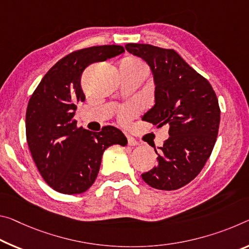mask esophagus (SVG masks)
Segmentation results:
<instances>
[{
	"label": "esophagus",
	"mask_w": 249,
	"mask_h": 249,
	"mask_svg": "<svg viewBox=\"0 0 249 249\" xmlns=\"http://www.w3.org/2000/svg\"><path fill=\"white\" fill-rule=\"evenodd\" d=\"M127 143H128L129 146H137V145L140 144L139 142L135 141V140L133 139V137H129V136H127Z\"/></svg>",
	"instance_id": "esophagus-1"
}]
</instances>
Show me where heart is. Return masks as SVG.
Masks as SVG:
<instances>
[{"label":"heart","instance_id":"heart-1","mask_svg":"<svg viewBox=\"0 0 249 249\" xmlns=\"http://www.w3.org/2000/svg\"><path fill=\"white\" fill-rule=\"evenodd\" d=\"M121 70L123 71H134V72H142L145 75L147 74V65L145 63L136 57H126L121 62ZM134 112H135V107L134 106H128V107L123 108L120 112V120L122 122H126L131 117Z\"/></svg>","mask_w":249,"mask_h":249}]
</instances>
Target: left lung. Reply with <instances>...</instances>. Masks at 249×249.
Returning a JSON list of instances; mask_svg holds the SVG:
<instances>
[{"mask_svg":"<svg viewBox=\"0 0 249 249\" xmlns=\"http://www.w3.org/2000/svg\"><path fill=\"white\" fill-rule=\"evenodd\" d=\"M125 49L143 58L154 75L155 105L143 118L169 126V137L155 151L157 166L142 178L156 189L175 191L194 179L210 159L219 128L218 100L210 82L174 50L136 43Z\"/></svg>","mask_w":249,"mask_h":249,"instance_id":"8db88e82","label":"left lung"}]
</instances>
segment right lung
Wrapping results in <instances>:
<instances>
[{"mask_svg": "<svg viewBox=\"0 0 249 249\" xmlns=\"http://www.w3.org/2000/svg\"><path fill=\"white\" fill-rule=\"evenodd\" d=\"M124 52L121 45L74 51L51 68L31 96L25 117L27 145L39 174L54 191L68 195L88 191L96 179L105 149L127 144L114 126L95 133L78 127L74 120L76 104L85 101L83 71Z\"/></svg>", "mask_w": 249, "mask_h": 249, "instance_id": "1", "label": "right lung"}]
</instances>
